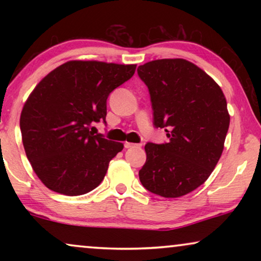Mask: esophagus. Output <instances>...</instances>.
I'll return each instance as SVG.
<instances>
[{
	"instance_id": "esophagus-1",
	"label": "esophagus",
	"mask_w": 261,
	"mask_h": 261,
	"mask_svg": "<svg viewBox=\"0 0 261 261\" xmlns=\"http://www.w3.org/2000/svg\"><path fill=\"white\" fill-rule=\"evenodd\" d=\"M139 147H140V145L133 144V142H126V144H124V148H139Z\"/></svg>"
}]
</instances>
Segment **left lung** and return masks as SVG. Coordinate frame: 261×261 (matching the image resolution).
Wrapping results in <instances>:
<instances>
[{
  "label": "left lung",
  "mask_w": 261,
  "mask_h": 261,
  "mask_svg": "<svg viewBox=\"0 0 261 261\" xmlns=\"http://www.w3.org/2000/svg\"><path fill=\"white\" fill-rule=\"evenodd\" d=\"M147 85L153 123L166 144L145 146L141 184L166 198L180 197L208 179L222 154L230 116L219 84L185 59L152 60L138 67Z\"/></svg>",
  "instance_id": "obj_1"
}]
</instances>
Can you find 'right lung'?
Masks as SVG:
<instances>
[{
    "instance_id": "add662e5",
    "label": "right lung",
    "mask_w": 261,
    "mask_h": 261,
    "mask_svg": "<svg viewBox=\"0 0 261 261\" xmlns=\"http://www.w3.org/2000/svg\"><path fill=\"white\" fill-rule=\"evenodd\" d=\"M137 65L70 60L42 78L20 116L22 144L46 188L80 196L97 188L123 144L94 134L107 116V98L133 76Z\"/></svg>"
}]
</instances>
